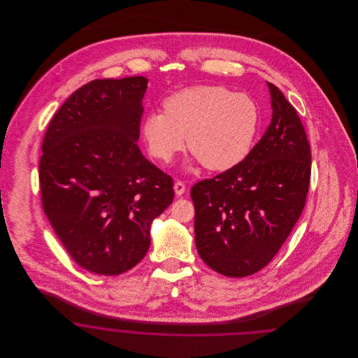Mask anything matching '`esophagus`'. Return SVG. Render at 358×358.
<instances>
[{
	"label": "esophagus",
	"mask_w": 358,
	"mask_h": 358,
	"mask_svg": "<svg viewBox=\"0 0 358 358\" xmlns=\"http://www.w3.org/2000/svg\"><path fill=\"white\" fill-rule=\"evenodd\" d=\"M174 192L177 196H182L185 193V184L182 181H176L174 182Z\"/></svg>",
	"instance_id": "esophagus-1"
}]
</instances>
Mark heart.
Listing matches in <instances>:
<instances>
[{"instance_id": "b5f03b06", "label": "heart", "mask_w": 358, "mask_h": 358, "mask_svg": "<svg viewBox=\"0 0 358 358\" xmlns=\"http://www.w3.org/2000/svg\"><path fill=\"white\" fill-rule=\"evenodd\" d=\"M165 113L143 120L149 152L161 162L185 148L206 169L229 171L250 153L259 127V107L241 92L222 85H194L164 103Z\"/></svg>"}]
</instances>
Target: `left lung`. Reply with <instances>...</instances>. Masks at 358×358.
Wrapping results in <instances>:
<instances>
[{"label": "left lung", "mask_w": 358, "mask_h": 358, "mask_svg": "<svg viewBox=\"0 0 358 358\" xmlns=\"http://www.w3.org/2000/svg\"><path fill=\"white\" fill-rule=\"evenodd\" d=\"M267 85L273 118L264 136L235 168L190 190L199 255L229 278L266 267L306 204L311 171L306 131L279 88Z\"/></svg>", "instance_id": "1"}]
</instances>
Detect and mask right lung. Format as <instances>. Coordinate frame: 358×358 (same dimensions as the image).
<instances>
[{
    "instance_id": "1",
    "label": "right lung",
    "mask_w": 358,
    "mask_h": 358,
    "mask_svg": "<svg viewBox=\"0 0 358 358\" xmlns=\"http://www.w3.org/2000/svg\"><path fill=\"white\" fill-rule=\"evenodd\" d=\"M148 79H96L57 110L43 141L41 203L69 256L120 275L150 247V225L173 201V178L141 153Z\"/></svg>"
}]
</instances>
